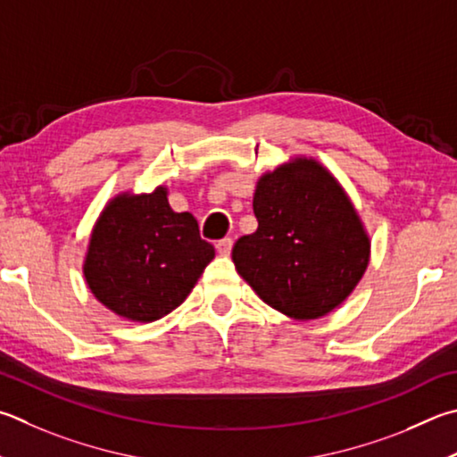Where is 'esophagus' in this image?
<instances>
[{
  "instance_id": "obj_1",
  "label": "esophagus",
  "mask_w": 457,
  "mask_h": 457,
  "mask_svg": "<svg viewBox=\"0 0 457 457\" xmlns=\"http://www.w3.org/2000/svg\"><path fill=\"white\" fill-rule=\"evenodd\" d=\"M231 245H234V239H231V237H223V239H220L218 244H215V247H218V253H220V255H229Z\"/></svg>"
}]
</instances>
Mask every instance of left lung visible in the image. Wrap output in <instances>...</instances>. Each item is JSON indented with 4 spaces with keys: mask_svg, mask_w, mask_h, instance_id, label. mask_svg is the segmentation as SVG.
Segmentation results:
<instances>
[{
    "mask_svg": "<svg viewBox=\"0 0 457 457\" xmlns=\"http://www.w3.org/2000/svg\"><path fill=\"white\" fill-rule=\"evenodd\" d=\"M257 229L231 260L262 300L294 320L342 303L370 263V237L339 181L312 157H294L257 179Z\"/></svg>",
    "mask_w": 457,
    "mask_h": 457,
    "instance_id": "1",
    "label": "left lung"
}]
</instances>
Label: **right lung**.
Here are the masks:
<instances>
[{
    "label": "right lung",
    "mask_w": 457,
    "mask_h": 457,
    "mask_svg": "<svg viewBox=\"0 0 457 457\" xmlns=\"http://www.w3.org/2000/svg\"><path fill=\"white\" fill-rule=\"evenodd\" d=\"M213 255L197 220L173 212L160 186L107 202L91 231L84 276L107 310L147 323L184 303Z\"/></svg>",
    "instance_id": "add662e5"
}]
</instances>
